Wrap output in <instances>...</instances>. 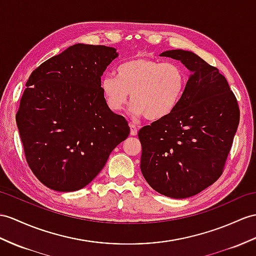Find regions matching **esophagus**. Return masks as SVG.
Segmentation results:
<instances>
[{
	"label": "esophagus",
	"instance_id": "1",
	"mask_svg": "<svg viewBox=\"0 0 256 256\" xmlns=\"http://www.w3.org/2000/svg\"><path fill=\"white\" fill-rule=\"evenodd\" d=\"M136 134H138V127L134 124H130V134L136 136Z\"/></svg>",
	"mask_w": 256,
	"mask_h": 256
}]
</instances>
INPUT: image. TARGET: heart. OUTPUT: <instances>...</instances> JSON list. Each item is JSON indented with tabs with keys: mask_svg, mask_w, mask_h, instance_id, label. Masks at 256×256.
Segmentation results:
<instances>
[{
	"mask_svg": "<svg viewBox=\"0 0 256 256\" xmlns=\"http://www.w3.org/2000/svg\"><path fill=\"white\" fill-rule=\"evenodd\" d=\"M186 82L184 70L178 63L134 58L116 68V77H103L101 91L110 110H122L132 94L130 114L156 122L177 108Z\"/></svg>",
	"mask_w": 256,
	"mask_h": 256,
	"instance_id": "obj_1",
	"label": "heart"
}]
</instances>
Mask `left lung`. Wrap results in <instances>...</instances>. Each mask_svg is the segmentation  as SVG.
<instances>
[{
	"instance_id": "obj_1",
	"label": "left lung",
	"mask_w": 256,
	"mask_h": 256,
	"mask_svg": "<svg viewBox=\"0 0 256 256\" xmlns=\"http://www.w3.org/2000/svg\"><path fill=\"white\" fill-rule=\"evenodd\" d=\"M160 56L180 60L190 72L182 100L170 115L138 132L140 168L152 189L172 198L200 193L222 175L240 110L226 78L191 51Z\"/></svg>"
}]
</instances>
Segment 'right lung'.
<instances>
[{"mask_svg": "<svg viewBox=\"0 0 256 256\" xmlns=\"http://www.w3.org/2000/svg\"><path fill=\"white\" fill-rule=\"evenodd\" d=\"M116 48L77 43L32 72L16 124L31 170L48 188H84L127 138V120L112 112L101 77Z\"/></svg>", "mask_w": 256, "mask_h": 256, "instance_id": "1", "label": "right lung"}]
</instances>
